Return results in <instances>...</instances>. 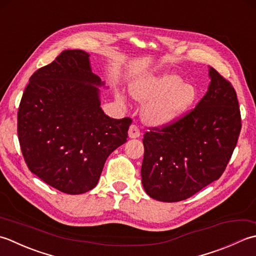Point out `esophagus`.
Wrapping results in <instances>:
<instances>
[{
    "instance_id": "obj_1",
    "label": "esophagus",
    "mask_w": 256,
    "mask_h": 256,
    "mask_svg": "<svg viewBox=\"0 0 256 256\" xmlns=\"http://www.w3.org/2000/svg\"><path fill=\"white\" fill-rule=\"evenodd\" d=\"M128 134H129V137L130 138H132V139L138 138L139 136H140V130H139L138 126H136V124H132V126L129 127Z\"/></svg>"
}]
</instances>
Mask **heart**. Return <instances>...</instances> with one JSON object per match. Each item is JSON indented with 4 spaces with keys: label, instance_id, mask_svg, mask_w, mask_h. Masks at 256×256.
Segmentation results:
<instances>
[{
    "label": "heart",
    "instance_id": "obj_1",
    "mask_svg": "<svg viewBox=\"0 0 256 256\" xmlns=\"http://www.w3.org/2000/svg\"><path fill=\"white\" fill-rule=\"evenodd\" d=\"M174 74L144 78L130 86L132 96L140 102H147L142 109L144 120L152 126H166L179 118L196 98L194 87L180 82ZM124 104V98L117 95Z\"/></svg>",
    "mask_w": 256,
    "mask_h": 256
}]
</instances>
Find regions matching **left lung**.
Here are the masks:
<instances>
[{
	"mask_svg": "<svg viewBox=\"0 0 256 256\" xmlns=\"http://www.w3.org/2000/svg\"><path fill=\"white\" fill-rule=\"evenodd\" d=\"M206 95L184 116L144 134L142 180L149 196L178 202L218 180L241 132L236 90L210 67Z\"/></svg>",
	"mask_w": 256,
	"mask_h": 256,
	"instance_id": "left-lung-1",
	"label": "left lung"
}]
</instances>
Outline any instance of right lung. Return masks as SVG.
I'll use <instances>...</instances> for the list:
<instances>
[{
	"label": "right lung",
	"mask_w": 256,
	"mask_h": 256,
	"mask_svg": "<svg viewBox=\"0 0 256 256\" xmlns=\"http://www.w3.org/2000/svg\"><path fill=\"white\" fill-rule=\"evenodd\" d=\"M100 78L90 54L66 50L30 76L18 112V134L30 172L67 194L98 184L106 159L127 142L132 119L104 114Z\"/></svg>",
	"instance_id": "obj_1"
}]
</instances>
